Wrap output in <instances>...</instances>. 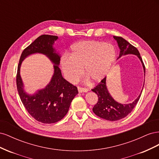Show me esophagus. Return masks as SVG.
<instances>
[{"label":"esophagus","instance_id":"34e87169","mask_svg":"<svg viewBox=\"0 0 159 159\" xmlns=\"http://www.w3.org/2000/svg\"><path fill=\"white\" fill-rule=\"evenodd\" d=\"M78 89L79 93H86L88 91V89H86V88H81V87H78Z\"/></svg>","mask_w":159,"mask_h":159}]
</instances>
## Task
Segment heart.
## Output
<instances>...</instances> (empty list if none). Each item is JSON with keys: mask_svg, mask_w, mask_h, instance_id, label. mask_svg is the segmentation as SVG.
<instances>
[{"mask_svg": "<svg viewBox=\"0 0 159 159\" xmlns=\"http://www.w3.org/2000/svg\"><path fill=\"white\" fill-rule=\"evenodd\" d=\"M116 59L114 47L102 42L84 40L74 44L70 56H64L60 65L66 78L74 81L81 74L93 82H99L105 78Z\"/></svg>", "mask_w": 159, "mask_h": 159, "instance_id": "1", "label": "heart"}]
</instances>
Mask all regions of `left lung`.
I'll use <instances>...</instances> for the list:
<instances>
[{
  "instance_id": "1",
  "label": "left lung",
  "mask_w": 159,
  "mask_h": 159,
  "mask_svg": "<svg viewBox=\"0 0 159 159\" xmlns=\"http://www.w3.org/2000/svg\"><path fill=\"white\" fill-rule=\"evenodd\" d=\"M113 38L117 41L120 49L119 56L117 59L120 58L123 56L128 54L136 55L141 61L145 75V67L138 50L121 37L114 36ZM143 89L138 98L134 99L132 103L128 104L119 103L110 95L106 85V78H105L101 81V82L95 88L91 89V91L95 92L98 96V102L93 107V111L100 118L107 120V121H115L121 119L127 116L132 111L133 108L136 106L139 99H140Z\"/></svg>"
}]
</instances>
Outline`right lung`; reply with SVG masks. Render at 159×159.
I'll return each mask as SVG.
<instances>
[{
	"instance_id": "right-lung-1",
	"label": "right lung",
	"mask_w": 159,
	"mask_h": 159,
	"mask_svg": "<svg viewBox=\"0 0 159 159\" xmlns=\"http://www.w3.org/2000/svg\"><path fill=\"white\" fill-rule=\"evenodd\" d=\"M58 37L42 35L23 50L18 66L16 85L24 106L31 116L43 123H54L60 121L68 113L72 100L78 93V88L66 81L59 68L60 55L54 48ZM34 53L46 55L54 64V74L49 84L44 89L32 95L27 94L23 88L20 76L21 62Z\"/></svg>"
}]
</instances>
